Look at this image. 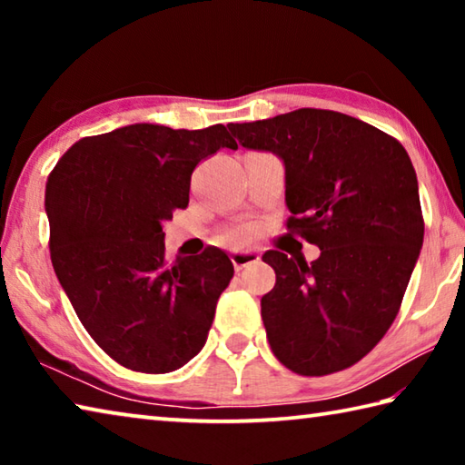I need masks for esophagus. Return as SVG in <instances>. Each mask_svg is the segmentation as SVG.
<instances>
[{"label": "esophagus", "instance_id": "1", "mask_svg": "<svg viewBox=\"0 0 465 465\" xmlns=\"http://www.w3.org/2000/svg\"><path fill=\"white\" fill-rule=\"evenodd\" d=\"M261 261V256L256 252H232V262L235 266V271L246 269L248 264H254Z\"/></svg>", "mask_w": 465, "mask_h": 465}]
</instances>
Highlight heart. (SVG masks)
Listing matches in <instances>:
<instances>
[{
	"label": "heart",
	"mask_w": 465,
	"mask_h": 465,
	"mask_svg": "<svg viewBox=\"0 0 465 465\" xmlns=\"http://www.w3.org/2000/svg\"><path fill=\"white\" fill-rule=\"evenodd\" d=\"M254 227L250 225H243V227H235L233 232L227 233V240H230L232 243H235V246H243V243L252 242V238H254Z\"/></svg>",
	"instance_id": "heart-1"
}]
</instances>
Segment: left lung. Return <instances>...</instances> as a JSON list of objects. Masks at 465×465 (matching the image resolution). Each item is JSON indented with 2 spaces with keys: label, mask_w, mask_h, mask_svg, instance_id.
Segmentation results:
<instances>
[{
  "label": "left lung",
  "mask_w": 465,
  "mask_h": 465,
  "mask_svg": "<svg viewBox=\"0 0 465 465\" xmlns=\"http://www.w3.org/2000/svg\"><path fill=\"white\" fill-rule=\"evenodd\" d=\"M232 133L285 162L287 232L320 248L310 264L279 250L262 254L277 272L261 302L274 357L308 377L349 369L393 324L420 254L411 157L373 124L322 108L232 124Z\"/></svg>",
  "instance_id": "1"
}]
</instances>
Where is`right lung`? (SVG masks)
Wrapping results in <instances>:
<instances>
[{
  "mask_svg": "<svg viewBox=\"0 0 465 465\" xmlns=\"http://www.w3.org/2000/svg\"><path fill=\"white\" fill-rule=\"evenodd\" d=\"M222 147L238 149L223 124H129L77 141L46 180L54 274L94 342L131 371L170 373L199 355L233 277L215 246L170 261L162 232Z\"/></svg>",
  "mask_w": 465,
  "mask_h": 465,
  "instance_id": "add662e5",
  "label": "right lung"
}]
</instances>
